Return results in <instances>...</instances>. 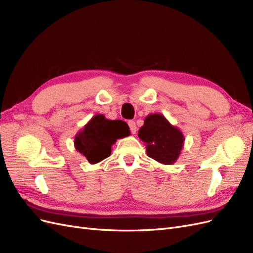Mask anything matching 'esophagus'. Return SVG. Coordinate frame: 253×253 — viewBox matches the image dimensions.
Returning a JSON list of instances; mask_svg holds the SVG:
<instances>
[{"label": "esophagus", "instance_id": "obj_1", "mask_svg": "<svg viewBox=\"0 0 253 253\" xmlns=\"http://www.w3.org/2000/svg\"><path fill=\"white\" fill-rule=\"evenodd\" d=\"M128 125L129 128H130V131L132 134H134L136 132V125H135V122L134 121H129L128 122Z\"/></svg>", "mask_w": 253, "mask_h": 253}]
</instances>
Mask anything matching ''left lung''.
Segmentation results:
<instances>
[{"mask_svg":"<svg viewBox=\"0 0 253 253\" xmlns=\"http://www.w3.org/2000/svg\"><path fill=\"white\" fill-rule=\"evenodd\" d=\"M138 135L146 144L147 156L162 164L175 163L183 147L182 132L160 113L147 115Z\"/></svg>","mask_w":253,"mask_h":253,"instance_id":"obj_1","label":"left lung"}]
</instances>
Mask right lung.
<instances>
[{
	"mask_svg": "<svg viewBox=\"0 0 253 253\" xmlns=\"http://www.w3.org/2000/svg\"><path fill=\"white\" fill-rule=\"evenodd\" d=\"M129 133V127L124 121H111L96 114L76 134L74 145L91 164H95L109 157L113 144Z\"/></svg>",
	"mask_w": 253,
	"mask_h": 253,
	"instance_id": "add662e5",
	"label": "right lung"
}]
</instances>
